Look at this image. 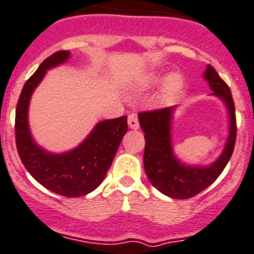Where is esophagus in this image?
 <instances>
[{
	"instance_id": "34e87169",
	"label": "esophagus",
	"mask_w": 254,
	"mask_h": 254,
	"mask_svg": "<svg viewBox=\"0 0 254 254\" xmlns=\"http://www.w3.org/2000/svg\"><path fill=\"white\" fill-rule=\"evenodd\" d=\"M127 124H129V127L134 129V130L139 127V121H138V117L135 113H131V115L127 116Z\"/></svg>"
}]
</instances>
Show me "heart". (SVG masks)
<instances>
[{
  "label": "heart",
  "mask_w": 254,
  "mask_h": 254,
  "mask_svg": "<svg viewBox=\"0 0 254 254\" xmlns=\"http://www.w3.org/2000/svg\"><path fill=\"white\" fill-rule=\"evenodd\" d=\"M162 74H151V75L148 77V84L156 86V84H159L160 82H162ZM184 77H183L180 73L170 74V75L167 77L166 82H164V86H163V94H164V96L168 99L175 98L176 95L180 94L183 87H184Z\"/></svg>",
  "instance_id": "b5f03b06"
}]
</instances>
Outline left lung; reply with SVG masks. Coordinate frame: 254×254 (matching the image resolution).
I'll return each mask as SVG.
<instances>
[{
    "instance_id": "left-lung-1",
    "label": "left lung",
    "mask_w": 254,
    "mask_h": 254,
    "mask_svg": "<svg viewBox=\"0 0 254 254\" xmlns=\"http://www.w3.org/2000/svg\"><path fill=\"white\" fill-rule=\"evenodd\" d=\"M213 95L223 100L230 117V133L223 152L210 166H188L177 159L172 150L171 121L175 107L139 112V125L145 133L143 166L148 180L163 194L171 198L187 199L205 190L223 172L236 141V115L232 94L227 83L213 66L207 65L203 74Z\"/></svg>"
}]
</instances>
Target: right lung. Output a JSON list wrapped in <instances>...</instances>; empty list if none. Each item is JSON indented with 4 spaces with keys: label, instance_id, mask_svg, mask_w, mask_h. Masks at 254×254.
Returning <instances> with one entry per match:
<instances>
[{
    "label": "right lung",
    "instance_id": "add662e5",
    "mask_svg": "<svg viewBox=\"0 0 254 254\" xmlns=\"http://www.w3.org/2000/svg\"><path fill=\"white\" fill-rule=\"evenodd\" d=\"M69 57V51L53 53L24 83L15 111V142L23 166L39 184L64 197H80L95 190L104 180L127 131V117L100 121L78 147L63 154L47 151L34 141L28 127L31 95L47 70Z\"/></svg>",
    "mask_w": 254,
    "mask_h": 254
}]
</instances>
